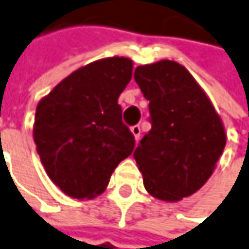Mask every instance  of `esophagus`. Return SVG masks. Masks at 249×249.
<instances>
[{"mask_svg": "<svg viewBox=\"0 0 249 249\" xmlns=\"http://www.w3.org/2000/svg\"><path fill=\"white\" fill-rule=\"evenodd\" d=\"M131 132H132V135H134L135 141H138V138H140V135H141V126H140V125H134V126H131Z\"/></svg>", "mask_w": 249, "mask_h": 249, "instance_id": "1", "label": "esophagus"}]
</instances>
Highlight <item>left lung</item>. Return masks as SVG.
<instances>
[{"mask_svg":"<svg viewBox=\"0 0 249 249\" xmlns=\"http://www.w3.org/2000/svg\"><path fill=\"white\" fill-rule=\"evenodd\" d=\"M134 78L152 125L134 151L144 187L157 199L181 201L213 175L227 144L224 124L184 65L161 59L137 67Z\"/></svg>","mask_w":249,"mask_h":249,"instance_id":"obj_1","label":"left lung"}]
</instances>
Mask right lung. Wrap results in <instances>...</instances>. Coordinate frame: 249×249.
Segmentation results:
<instances>
[{
  "label": "right lung",
  "instance_id": "1",
  "mask_svg": "<svg viewBox=\"0 0 249 249\" xmlns=\"http://www.w3.org/2000/svg\"><path fill=\"white\" fill-rule=\"evenodd\" d=\"M132 68L125 57L94 61L62 79L36 105V152L50 179L71 198L102 194L117 165L134 149V135L118 104Z\"/></svg>",
  "mask_w": 249,
  "mask_h": 249
}]
</instances>
